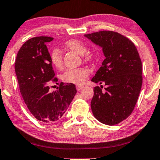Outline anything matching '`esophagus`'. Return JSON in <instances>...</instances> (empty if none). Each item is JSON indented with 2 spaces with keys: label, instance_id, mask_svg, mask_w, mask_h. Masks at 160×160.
Wrapping results in <instances>:
<instances>
[{
  "label": "esophagus",
  "instance_id": "34e87169",
  "mask_svg": "<svg viewBox=\"0 0 160 160\" xmlns=\"http://www.w3.org/2000/svg\"><path fill=\"white\" fill-rule=\"evenodd\" d=\"M82 86H81V85H77V86H76V88H77V90H80L81 89H82Z\"/></svg>",
  "mask_w": 160,
  "mask_h": 160
}]
</instances>
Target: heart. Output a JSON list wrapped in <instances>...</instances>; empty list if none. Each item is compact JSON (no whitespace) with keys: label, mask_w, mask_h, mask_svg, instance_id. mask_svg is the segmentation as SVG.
<instances>
[{"label":"heart","mask_w":160,"mask_h":160,"mask_svg":"<svg viewBox=\"0 0 160 160\" xmlns=\"http://www.w3.org/2000/svg\"><path fill=\"white\" fill-rule=\"evenodd\" d=\"M66 47L72 51L77 52L78 54L82 56L85 61H91L92 56L90 54H88L87 47L78 40L72 39L66 42ZM51 62L54 68L60 69L62 67V54L59 49L55 48L51 52ZM89 75V70L87 68H80L75 69H69L66 70L62 75V80L66 82L73 83V84H82L84 82L85 78Z\"/></svg>","instance_id":"b5f03b06"}]
</instances>
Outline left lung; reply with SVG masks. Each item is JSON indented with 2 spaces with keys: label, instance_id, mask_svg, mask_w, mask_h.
Instances as JSON below:
<instances>
[{
  "label": "left lung",
  "instance_id": "8db88e82",
  "mask_svg": "<svg viewBox=\"0 0 160 160\" xmlns=\"http://www.w3.org/2000/svg\"><path fill=\"white\" fill-rule=\"evenodd\" d=\"M103 48L106 59L91 81L106 88H94L90 106L95 118L113 126L127 118L134 108L142 85V60L127 37L112 31L85 34Z\"/></svg>",
  "mask_w": 160,
  "mask_h": 160
}]
</instances>
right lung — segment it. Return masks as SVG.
Segmentation results:
<instances>
[{
  "label": "right lung",
  "instance_id": "add662e5",
  "mask_svg": "<svg viewBox=\"0 0 160 160\" xmlns=\"http://www.w3.org/2000/svg\"><path fill=\"white\" fill-rule=\"evenodd\" d=\"M53 39L42 36L27 40L18 50L15 61L19 90L25 104L37 120L44 123L59 120L77 92L75 85L63 82L58 90L49 91V83L58 81L46 46Z\"/></svg>",
  "mask_w": 160,
  "mask_h": 160
}]
</instances>
